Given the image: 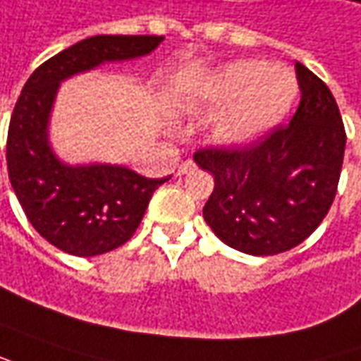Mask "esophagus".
I'll use <instances>...</instances> for the list:
<instances>
[{
  "mask_svg": "<svg viewBox=\"0 0 361 361\" xmlns=\"http://www.w3.org/2000/svg\"><path fill=\"white\" fill-rule=\"evenodd\" d=\"M195 168V161L193 160H185L183 164H181L180 168H178V176H185L188 171H191Z\"/></svg>",
  "mask_w": 361,
  "mask_h": 361,
  "instance_id": "esophagus-1",
  "label": "esophagus"
}]
</instances>
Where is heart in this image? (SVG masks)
<instances>
[{"instance_id": "b5f03b06", "label": "heart", "mask_w": 361, "mask_h": 361, "mask_svg": "<svg viewBox=\"0 0 361 361\" xmlns=\"http://www.w3.org/2000/svg\"><path fill=\"white\" fill-rule=\"evenodd\" d=\"M298 82L290 68L264 61H233L213 77L205 100L229 104L215 118L212 136L221 146H247L273 128L290 110Z\"/></svg>"}]
</instances>
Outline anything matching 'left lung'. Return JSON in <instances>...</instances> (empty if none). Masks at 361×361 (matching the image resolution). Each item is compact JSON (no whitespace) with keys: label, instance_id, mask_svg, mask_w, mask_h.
I'll return each mask as SVG.
<instances>
[{"label":"left lung","instance_id":"left-lung-1","mask_svg":"<svg viewBox=\"0 0 361 361\" xmlns=\"http://www.w3.org/2000/svg\"><path fill=\"white\" fill-rule=\"evenodd\" d=\"M300 104L286 126L245 148L193 154L215 180L203 219L237 251L279 255L308 239L336 197L345 130L330 88L296 63Z\"/></svg>","mask_w":361,"mask_h":361}]
</instances>
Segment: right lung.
Segmentation results:
<instances>
[{"label":"right lung","instance_id":"1","mask_svg":"<svg viewBox=\"0 0 361 361\" xmlns=\"http://www.w3.org/2000/svg\"><path fill=\"white\" fill-rule=\"evenodd\" d=\"M158 35H97L78 41L33 71L7 132L9 181L35 231L75 257L102 255L128 241L138 229L154 191L149 180L124 166H67L49 144V116L65 78L102 63L152 53Z\"/></svg>","mask_w":361,"mask_h":361}]
</instances>
